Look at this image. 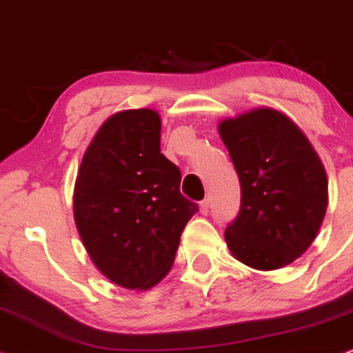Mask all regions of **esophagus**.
<instances>
[{
    "mask_svg": "<svg viewBox=\"0 0 353 353\" xmlns=\"http://www.w3.org/2000/svg\"><path fill=\"white\" fill-rule=\"evenodd\" d=\"M210 211V200H203L200 203V213L201 214H208Z\"/></svg>",
    "mask_w": 353,
    "mask_h": 353,
    "instance_id": "34e87169",
    "label": "esophagus"
}]
</instances>
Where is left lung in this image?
<instances>
[{"instance_id": "obj_1", "label": "left lung", "mask_w": 353, "mask_h": 353, "mask_svg": "<svg viewBox=\"0 0 353 353\" xmlns=\"http://www.w3.org/2000/svg\"><path fill=\"white\" fill-rule=\"evenodd\" d=\"M218 132L241 185V210L225 231L231 254L256 271L289 266L324 221L329 181L321 157L272 107L221 120Z\"/></svg>"}]
</instances>
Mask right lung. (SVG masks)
I'll use <instances>...</instances> for the list:
<instances>
[{"mask_svg":"<svg viewBox=\"0 0 353 353\" xmlns=\"http://www.w3.org/2000/svg\"><path fill=\"white\" fill-rule=\"evenodd\" d=\"M160 114L120 110L102 123L74 185V221L107 279L147 291L168 274L186 223L198 211L181 173L160 153Z\"/></svg>","mask_w":353,"mask_h":353,"instance_id":"right-lung-1","label":"right lung"}]
</instances>
